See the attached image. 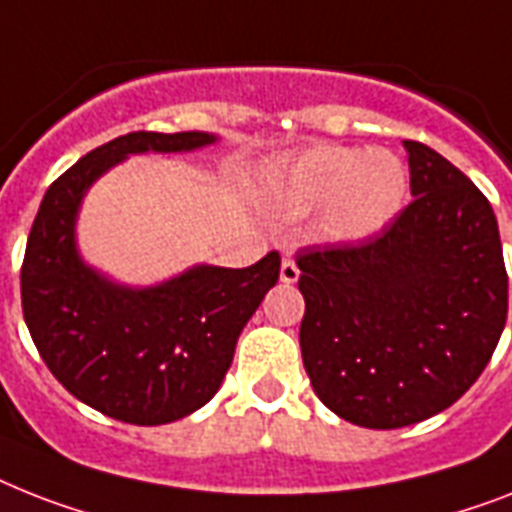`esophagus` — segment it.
<instances>
[{
    "label": "esophagus",
    "instance_id": "esophagus-1",
    "mask_svg": "<svg viewBox=\"0 0 512 512\" xmlns=\"http://www.w3.org/2000/svg\"><path fill=\"white\" fill-rule=\"evenodd\" d=\"M297 278H299L297 263H294L292 257H284V263H281V281H284V284H297Z\"/></svg>",
    "mask_w": 512,
    "mask_h": 512
}]
</instances>
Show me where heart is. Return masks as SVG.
<instances>
[{
	"label": "heart",
	"instance_id": "obj_1",
	"mask_svg": "<svg viewBox=\"0 0 512 512\" xmlns=\"http://www.w3.org/2000/svg\"><path fill=\"white\" fill-rule=\"evenodd\" d=\"M273 189L289 213L321 207L318 234L326 242L352 244L378 234L400 213L407 173L386 149L315 144L278 170Z\"/></svg>",
	"mask_w": 512,
	"mask_h": 512
}]
</instances>
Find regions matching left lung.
<instances>
[{"mask_svg": "<svg viewBox=\"0 0 512 512\" xmlns=\"http://www.w3.org/2000/svg\"><path fill=\"white\" fill-rule=\"evenodd\" d=\"M413 202L381 234L299 249L302 363L315 394L365 429H402L458 402L508 318L489 199L450 160L405 141Z\"/></svg>", "mask_w": 512, "mask_h": 512, "instance_id": "8db88e82", "label": "left lung"}]
</instances>
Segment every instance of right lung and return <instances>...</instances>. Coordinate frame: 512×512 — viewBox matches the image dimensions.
<instances>
[{
  "label": "right lung",
  "instance_id": "right-lung-1",
  "mask_svg": "<svg viewBox=\"0 0 512 512\" xmlns=\"http://www.w3.org/2000/svg\"><path fill=\"white\" fill-rule=\"evenodd\" d=\"M215 139L134 131L91 149L49 186L28 234L20 299L33 344L76 400L115 421L160 426L213 400L242 328L278 281V252L249 268L194 265L147 289L115 284L78 255V207L102 173L128 155Z\"/></svg>",
  "mask_w": 512,
  "mask_h": 512
}]
</instances>
